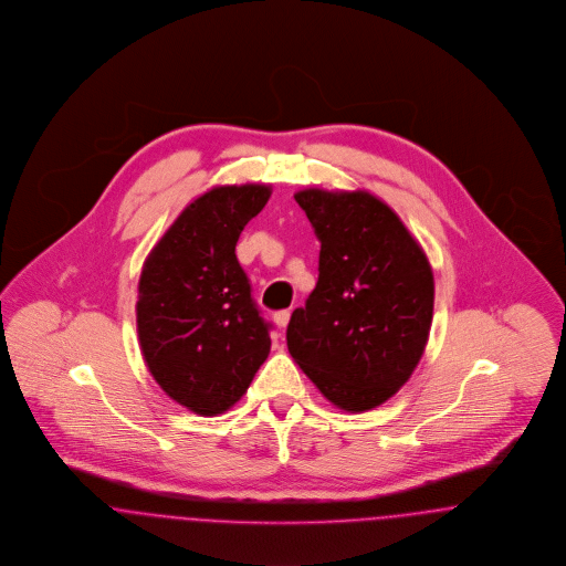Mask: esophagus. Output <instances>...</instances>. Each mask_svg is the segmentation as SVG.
Wrapping results in <instances>:
<instances>
[{
	"label": "esophagus",
	"instance_id": "esophagus-1",
	"mask_svg": "<svg viewBox=\"0 0 566 566\" xmlns=\"http://www.w3.org/2000/svg\"><path fill=\"white\" fill-rule=\"evenodd\" d=\"M290 315H292V313H290V308H285V311H276V313H274V324L283 329V327L290 324Z\"/></svg>",
	"mask_w": 566,
	"mask_h": 566
}]
</instances>
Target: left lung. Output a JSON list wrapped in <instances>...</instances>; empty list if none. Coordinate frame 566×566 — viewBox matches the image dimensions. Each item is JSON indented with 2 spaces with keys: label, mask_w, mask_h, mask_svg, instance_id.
Instances as JSON below:
<instances>
[{
  "label": "left lung",
  "mask_w": 566,
  "mask_h": 566,
  "mask_svg": "<svg viewBox=\"0 0 566 566\" xmlns=\"http://www.w3.org/2000/svg\"><path fill=\"white\" fill-rule=\"evenodd\" d=\"M319 279L292 313L287 349L332 405L361 413L409 381L434 308L430 262L400 217L368 191L302 189Z\"/></svg>",
  "instance_id": "8db88e82"
}]
</instances>
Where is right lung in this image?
<instances>
[{
  "mask_svg": "<svg viewBox=\"0 0 566 566\" xmlns=\"http://www.w3.org/2000/svg\"><path fill=\"white\" fill-rule=\"evenodd\" d=\"M270 185L212 187L180 212L143 266L136 324L153 379L198 416L237 405L270 354V324L237 260Z\"/></svg>",
  "mask_w": 566,
  "mask_h": 566,
  "instance_id": "1",
  "label": "right lung"
}]
</instances>
